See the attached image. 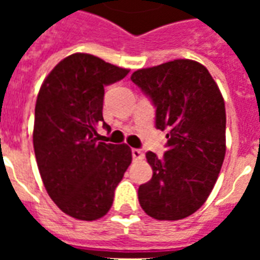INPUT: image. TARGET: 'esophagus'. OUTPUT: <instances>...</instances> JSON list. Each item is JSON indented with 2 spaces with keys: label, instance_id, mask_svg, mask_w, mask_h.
Listing matches in <instances>:
<instances>
[{
  "label": "esophagus",
  "instance_id": "34e87169",
  "mask_svg": "<svg viewBox=\"0 0 260 260\" xmlns=\"http://www.w3.org/2000/svg\"><path fill=\"white\" fill-rule=\"evenodd\" d=\"M132 156H134V159L139 160V159L144 158V154L140 148H132Z\"/></svg>",
  "mask_w": 260,
  "mask_h": 260
}]
</instances>
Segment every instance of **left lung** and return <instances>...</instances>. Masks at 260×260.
<instances>
[{
	"label": "left lung",
	"mask_w": 260,
	"mask_h": 260,
	"mask_svg": "<svg viewBox=\"0 0 260 260\" xmlns=\"http://www.w3.org/2000/svg\"><path fill=\"white\" fill-rule=\"evenodd\" d=\"M131 79L155 106V126L167 131L162 158L146 154L152 178L139 187V202L156 220H181L204 205L221 170L224 100L206 67L189 59L142 69Z\"/></svg>",
	"instance_id": "8db88e82"
}]
</instances>
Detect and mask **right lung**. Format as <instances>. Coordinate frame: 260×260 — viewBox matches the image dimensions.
Listing matches in <instances>:
<instances>
[{"instance_id":"right-lung-1","label":"right lung","mask_w":260,"mask_h":260,"mask_svg":"<svg viewBox=\"0 0 260 260\" xmlns=\"http://www.w3.org/2000/svg\"><path fill=\"white\" fill-rule=\"evenodd\" d=\"M129 70L73 54L44 79L35 106L34 148L51 200L71 217L93 221L109 212L114 189L132 162L126 144L100 142L104 87Z\"/></svg>"}]
</instances>
